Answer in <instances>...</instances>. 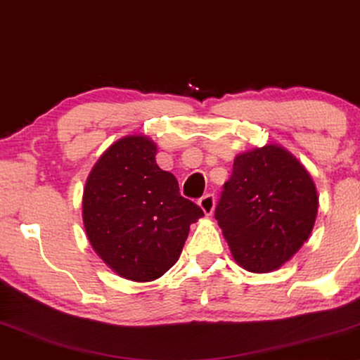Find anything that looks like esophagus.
<instances>
[{
    "label": "esophagus",
    "instance_id": "obj_1",
    "mask_svg": "<svg viewBox=\"0 0 360 360\" xmlns=\"http://www.w3.org/2000/svg\"><path fill=\"white\" fill-rule=\"evenodd\" d=\"M199 207L204 210L205 215H210L214 212V207H215V198L214 194H205L204 198L199 199Z\"/></svg>",
    "mask_w": 360,
    "mask_h": 360
}]
</instances>
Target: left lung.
Masks as SVG:
<instances>
[{
  "instance_id": "1",
  "label": "left lung",
  "mask_w": 360,
  "mask_h": 360,
  "mask_svg": "<svg viewBox=\"0 0 360 360\" xmlns=\"http://www.w3.org/2000/svg\"><path fill=\"white\" fill-rule=\"evenodd\" d=\"M318 204L308 169L286 148L268 143L236 156L215 219L238 265L270 273L308 240Z\"/></svg>"
}]
</instances>
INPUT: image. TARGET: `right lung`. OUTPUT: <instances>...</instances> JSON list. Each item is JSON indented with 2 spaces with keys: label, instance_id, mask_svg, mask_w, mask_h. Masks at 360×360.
Wrapping results in <instances>:
<instances>
[{
  "label": "right lung",
  "instance_id": "right-lung-1",
  "mask_svg": "<svg viewBox=\"0 0 360 360\" xmlns=\"http://www.w3.org/2000/svg\"><path fill=\"white\" fill-rule=\"evenodd\" d=\"M156 143L127 135L108 146L85 181L82 219L95 253L124 280L165 275L183 252L202 209L179 194L171 172L156 165Z\"/></svg>",
  "mask_w": 360,
  "mask_h": 360
}]
</instances>
